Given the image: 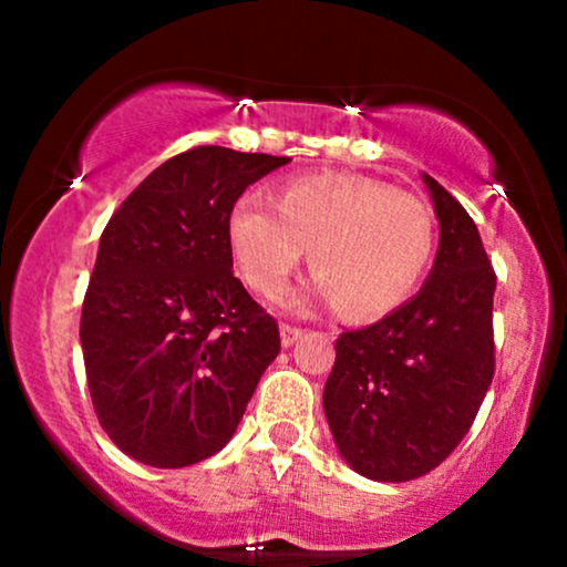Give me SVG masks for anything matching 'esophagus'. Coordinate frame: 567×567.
Wrapping results in <instances>:
<instances>
[{
  "mask_svg": "<svg viewBox=\"0 0 567 567\" xmlns=\"http://www.w3.org/2000/svg\"><path fill=\"white\" fill-rule=\"evenodd\" d=\"M279 336H282V347H292V343L303 336V328H296V324H282V328H279Z\"/></svg>",
  "mask_w": 567,
  "mask_h": 567,
  "instance_id": "34e87169",
  "label": "esophagus"
}]
</instances>
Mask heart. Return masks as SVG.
I'll list each match as a JSON object with an SVG mask.
<instances>
[{
	"mask_svg": "<svg viewBox=\"0 0 567 567\" xmlns=\"http://www.w3.org/2000/svg\"><path fill=\"white\" fill-rule=\"evenodd\" d=\"M229 243L252 290L275 298L311 247L317 290L343 315L373 320L396 309L424 277L434 247L426 202L381 181L303 175L277 205L261 194L234 202Z\"/></svg>",
	"mask_w": 567,
	"mask_h": 567,
	"instance_id": "obj_1",
	"label": "heart"
}]
</instances>
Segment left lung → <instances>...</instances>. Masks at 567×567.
<instances>
[{"instance_id": "1", "label": "left lung", "mask_w": 567, "mask_h": 567, "mask_svg": "<svg viewBox=\"0 0 567 567\" xmlns=\"http://www.w3.org/2000/svg\"><path fill=\"white\" fill-rule=\"evenodd\" d=\"M440 250L415 298L341 333L322 405L347 464L379 483L440 466L466 437L496 373V271L470 213L424 175Z\"/></svg>"}]
</instances>
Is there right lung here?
Listing matches in <instances>:
<instances>
[{
    "instance_id": "obj_1",
    "label": "right lung",
    "mask_w": 567,
    "mask_h": 567,
    "mask_svg": "<svg viewBox=\"0 0 567 567\" xmlns=\"http://www.w3.org/2000/svg\"><path fill=\"white\" fill-rule=\"evenodd\" d=\"M288 162L188 148L103 229L80 341L97 421L130 458L181 470L216 455L279 354L277 320L231 271L229 216Z\"/></svg>"
}]
</instances>
